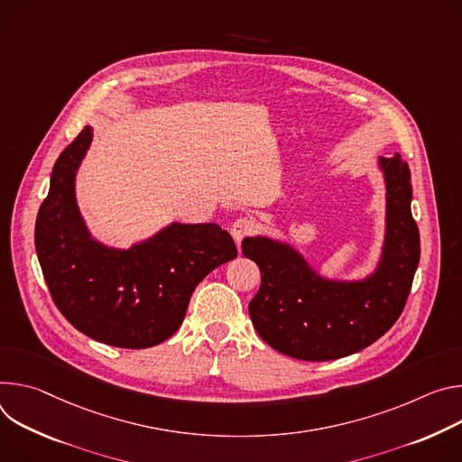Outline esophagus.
Masks as SVG:
<instances>
[{
    "label": "esophagus",
    "instance_id": "esophagus-1",
    "mask_svg": "<svg viewBox=\"0 0 462 462\" xmlns=\"http://www.w3.org/2000/svg\"><path fill=\"white\" fill-rule=\"evenodd\" d=\"M253 231H254V222L251 218H245V217L244 218H236L233 222V226H231V235H233V238L236 242H240L242 238L249 236Z\"/></svg>",
    "mask_w": 462,
    "mask_h": 462
}]
</instances>
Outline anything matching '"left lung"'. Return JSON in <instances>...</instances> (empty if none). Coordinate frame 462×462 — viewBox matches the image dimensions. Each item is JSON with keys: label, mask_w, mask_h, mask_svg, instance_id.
Segmentation results:
<instances>
[{"label": "left lung", "mask_w": 462, "mask_h": 462, "mask_svg": "<svg viewBox=\"0 0 462 462\" xmlns=\"http://www.w3.org/2000/svg\"><path fill=\"white\" fill-rule=\"evenodd\" d=\"M378 169L385 183V231L369 275L327 277L288 240L266 235L242 240L244 257L263 277L249 316L275 350L304 362L337 360L374 343L400 318L420 261L411 172L398 153L380 156Z\"/></svg>", "instance_id": "left-lung-1"}]
</instances>
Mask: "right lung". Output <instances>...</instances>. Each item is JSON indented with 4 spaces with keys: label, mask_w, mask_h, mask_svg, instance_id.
<instances>
[{
    "label": "right lung",
    "mask_w": 462,
    "mask_h": 462,
    "mask_svg": "<svg viewBox=\"0 0 462 462\" xmlns=\"http://www.w3.org/2000/svg\"><path fill=\"white\" fill-rule=\"evenodd\" d=\"M93 141L84 126L60 153L36 217L34 244L43 279L62 316L88 337L148 348L183 323L194 288L236 257L218 224L171 222L128 249L97 240L77 203V172Z\"/></svg>",
    "instance_id": "1"
}]
</instances>
